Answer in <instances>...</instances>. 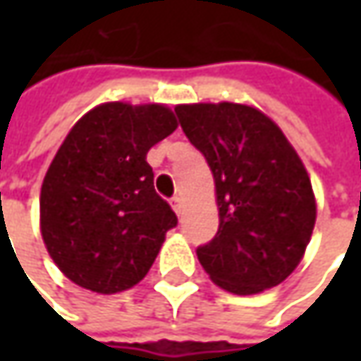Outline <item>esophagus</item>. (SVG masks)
Masks as SVG:
<instances>
[{"mask_svg":"<svg viewBox=\"0 0 361 361\" xmlns=\"http://www.w3.org/2000/svg\"><path fill=\"white\" fill-rule=\"evenodd\" d=\"M171 204H173L174 213L180 215V211H183V199H180V197H173V199H171Z\"/></svg>","mask_w":361,"mask_h":361,"instance_id":"34e87169","label":"esophagus"}]
</instances>
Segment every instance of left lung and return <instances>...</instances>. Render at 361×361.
Instances as JSON below:
<instances>
[{
  "label": "left lung",
  "instance_id": "obj_1",
  "mask_svg": "<svg viewBox=\"0 0 361 361\" xmlns=\"http://www.w3.org/2000/svg\"><path fill=\"white\" fill-rule=\"evenodd\" d=\"M174 112L215 178L219 231L197 249L202 269L237 295L285 281L315 225L312 180L298 152L253 106L180 104Z\"/></svg>",
  "mask_w": 361,
  "mask_h": 361
}]
</instances>
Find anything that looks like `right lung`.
I'll return each mask as SVG.
<instances>
[{"instance_id": "obj_1", "label": "right lung", "mask_w": 361, "mask_h": 361, "mask_svg": "<svg viewBox=\"0 0 361 361\" xmlns=\"http://www.w3.org/2000/svg\"><path fill=\"white\" fill-rule=\"evenodd\" d=\"M174 130L166 106L108 102L66 136L42 185L39 227L70 281L110 295L145 279L166 231L176 227L146 152Z\"/></svg>"}]
</instances>
